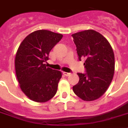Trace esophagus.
<instances>
[{"label": "esophagus", "instance_id": "1", "mask_svg": "<svg viewBox=\"0 0 128 128\" xmlns=\"http://www.w3.org/2000/svg\"><path fill=\"white\" fill-rule=\"evenodd\" d=\"M63 74L65 75V76H69L70 74V73H68V72H63Z\"/></svg>", "mask_w": 128, "mask_h": 128}]
</instances>
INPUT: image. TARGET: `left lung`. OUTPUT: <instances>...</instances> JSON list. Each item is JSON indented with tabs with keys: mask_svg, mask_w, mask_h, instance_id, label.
<instances>
[{
	"mask_svg": "<svg viewBox=\"0 0 128 128\" xmlns=\"http://www.w3.org/2000/svg\"><path fill=\"white\" fill-rule=\"evenodd\" d=\"M79 60H85L86 74L78 73L73 91L84 101L98 99L108 90L114 72V56L109 41L101 34L87 30L72 35Z\"/></svg>",
	"mask_w": 128,
	"mask_h": 128,
	"instance_id": "obj_1",
	"label": "left lung"
}]
</instances>
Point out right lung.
I'll return each instance as SVG.
<instances>
[{"instance_id":"right-lung-1","label":"right lung","mask_w":128,"mask_h":128,"mask_svg":"<svg viewBox=\"0 0 128 128\" xmlns=\"http://www.w3.org/2000/svg\"><path fill=\"white\" fill-rule=\"evenodd\" d=\"M62 38V34L49 30H37L27 36L18 46L15 58L16 76L22 91L32 101L46 102L56 93L62 72L44 63Z\"/></svg>"}]
</instances>
